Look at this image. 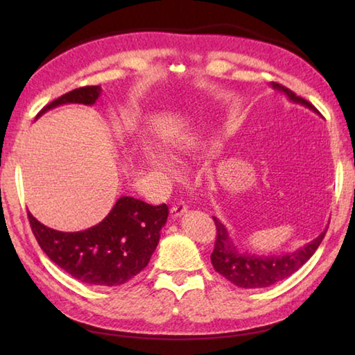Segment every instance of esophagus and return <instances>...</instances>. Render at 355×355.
Returning a JSON list of instances; mask_svg holds the SVG:
<instances>
[{"label":"esophagus","mask_w":355,"mask_h":355,"mask_svg":"<svg viewBox=\"0 0 355 355\" xmlns=\"http://www.w3.org/2000/svg\"><path fill=\"white\" fill-rule=\"evenodd\" d=\"M187 212V206L184 205L183 201H178L175 206H172V209H171V214H172V216L173 218H180V216H183L184 214Z\"/></svg>","instance_id":"1"}]
</instances>
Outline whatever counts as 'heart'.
I'll list each match as a JSON object with an SVG mask.
<instances>
[{"mask_svg":"<svg viewBox=\"0 0 355 355\" xmlns=\"http://www.w3.org/2000/svg\"><path fill=\"white\" fill-rule=\"evenodd\" d=\"M143 158H145V163L149 171L157 177L173 178L180 171V166L175 158L157 148H146L145 153H143Z\"/></svg>","mask_w":355,"mask_h":355,"instance_id":"heart-1","label":"heart"}]
</instances>
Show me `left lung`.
<instances>
[{"instance_id": "left-lung-1", "label": "left lung", "mask_w": 355, "mask_h": 355, "mask_svg": "<svg viewBox=\"0 0 355 355\" xmlns=\"http://www.w3.org/2000/svg\"><path fill=\"white\" fill-rule=\"evenodd\" d=\"M271 88L284 93L290 102L302 105V107L319 114V111L310 102L296 96L291 89L275 84V82L271 84ZM214 221L216 225V241L214 252L210 254V261H212V266L218 273L241 288H266V286L275 285L276 282H281L293 273H296L318 250L328 229L327 227L318 238H314L294 252L281 254H258L248 250L239 252L235 241L230 236L229 229L216 216H214Z\"/></svg>"}]
</instances>
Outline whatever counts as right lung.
<instances>
[{
	"instance_id": "right-lung-1",
	"label": "right lung",
	"mask_w": 355,
	"mask_h": 355,
	"mask_svg": "<svg viewBox=\"0 0 355 355\" xmlns=\"http://www.w3.org/2000/svg\"><path fill=\"white\" fill-rule=\"evenodd\" d=\"M101 94L99 85L76 88L44 107L36 119L67 103L94 105ZM168 215L166 205L150 206L125 195L99 224L87 230L50 229L30 212L28 221L37 244L56 266L84 284L114 286L128 282L148 266Z\"/></svg>"
}]
</instances>
